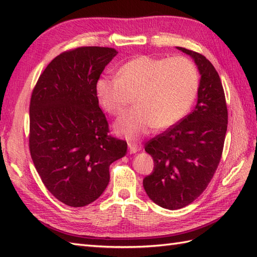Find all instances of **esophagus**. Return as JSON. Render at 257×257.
<instances>
[{"mask_svg": "<svg viewBox=\"0 0 257 257\" xmlns=\"http://www.w3.org/2000/svg\"><path fill=\"white\" fill-rule=\"evenodd\" d=\"M128 147L130 154H136L141 149V146H139L137 143H128Z\"/></svg>", "mask_w": 257, "mask_h": 257, "instance_id": "1", "label": "esophagus"}]
</instances>
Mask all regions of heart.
I'll return each mask as SVG.
<instances>
[{
    "label": "heart",
    "instance_id": "heart-1",
    "mask_svg": "<svg viewBox=\"0 0 257 257\" xmlns=\"http://www.w3.org/2000/svg\"><path fill=\"white\" fill-rule=\"evenodd\" d=\"M198 89V69L184 56L140 55L124 63L118 77L96 83L98 102L111 116L122 114L135 97L136 106L114 124L117 134L127 138L178 123L192 107Z\"/></svg>",
    "mask_w": 257,
    "mask_h": 257
}]
</instances>
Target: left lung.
<instances>
[{"label": "left lung", "instance_id": "left-lung-1", "mask_svg": "<svg viewBox=\"0 0 257 257\" xmlns=\"http://www.w3.org/2000/svg\"><path fill=\"white\" fill-rule=\"evenodd\" d=\"M194 59L201 75L193 111L146 144L155 162L144 188L169 210L189 205L206 189L219 166L227 129V107L220 76L201 54L178 47Z\"/></svg>", "mask_w": 257, "mask_h": 257}]
</instances>
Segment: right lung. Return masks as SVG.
Instances as JSON below:
<instances>
[{"mask_svg": "<svg viewBox=\"0 0 257 257\" xmlns=\"http://www.w3.org/2000/svg\"><path fill=\"white\" fill-rule=\"evenodd\" d=\"M117 55L110 47L84 46L47 65L30 103V151L46 189L73 207L97 200L109 183V167L127 154V143L109 136L96 83Z\"/></svg>", "mask_w": 257, "mask_h": 257, "instance_id": "add662e5", "label": "right lung"}]
</instances>
